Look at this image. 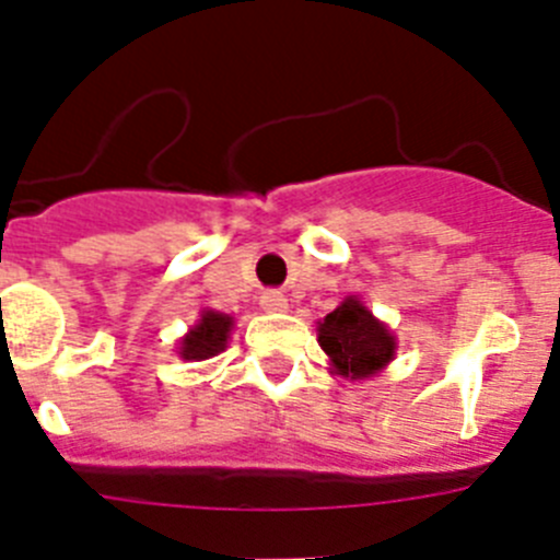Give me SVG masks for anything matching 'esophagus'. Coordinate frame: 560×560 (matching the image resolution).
Here are the masks:
<instances>
[{
  "mask_svg": "<svg viewBox=\"0 0 560 560\" xmlns=\"http://www.w3.org/2000/svg\"><path fill=\"white\" fill-rule=\"evenodd\" d=\"M260 305H264L266 311H285L289 308V300H285L283 291H277V289H269L260 294Z\"/></svg>",
  "mask_w": 560,
  "mask_h": 560,
  "instance_id": "esophagus-1",
  "label": "esophagus"
}]
</instances>
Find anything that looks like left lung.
<instances>
[{"label":"left lung","instance_id":"8db88e82","mask_svg":"<svg viewBox=\"0 0 560 560\" xmlns=\"http://www.w3.org/2000/svg\"><path fill=\"white\" fill-rule=\"evenodd\" d=\"M319 345L330 355L334 368L350 378L373 375L393 359L395 339L387 328L375 323L359 300H345L334 314L319 325Z\"/></svg>","mask_w":560,"mask_h":560}]
</instances>
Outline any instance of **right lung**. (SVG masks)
<instances>
[{
  "label": "right lung",
  "instance_id": "add662e5",
  "mask_svg": "<svg viewBox=\"0 0 560 560\" xmlns=\"http://www.w3.org/2000/svg\"><path fill=\"white\" fill-rule=\"evenodd\" d=\"M230 328H232V316L207 311V314L201 316V323L185 336V341H182V355H185V359L201 361L221 353V350L226 348Z\"/></svg>",
  "mask_w": 560,
  "mask_h": 560
}]
</instances>
